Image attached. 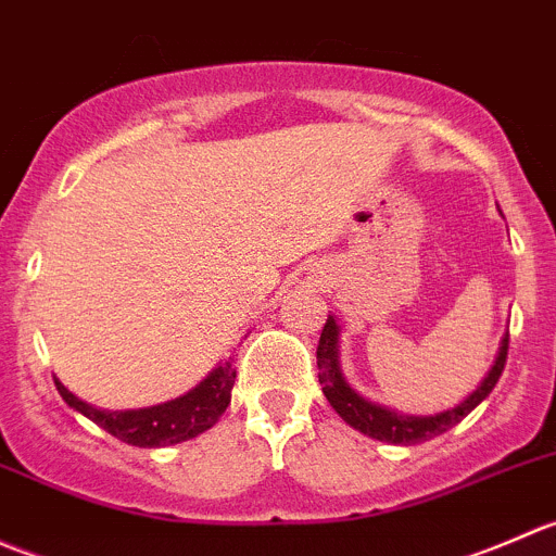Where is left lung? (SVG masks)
<instances>
[{
  "mask_svg": "<svg viewBox=\"0 0 556 556\" xmlns=\"http://www.w3.org/2000/svg\"><path fill=\"white\" fill-rule=\"evenodd\" d=\"M336 341H339V328H336V319L328 317L325 323L323 336H319L317 344V371H319V384H323L325 397H328L330 406L336 408L341 419L346 425H352L361 433L371 435L377 441H390V444H422V441L435 439V435L446 433L457 422H463L492 390H495L497 379H501L503 368H506L508 357V333L503 339L501 352H497V361L492 366V371L486 374V379L481 382L479 390L473 395L465 397L459 406H454L452 412L435 414V417H401V414L390 412V408L374 406L366 397L357 395L350 384L344 382L339 368V352H336Z\"/></svg>",
  "mask_w": 556,
  "mask_h": 556,
  "instance_id": "obj_1",
  "label": "left lung"
}]
</instances>
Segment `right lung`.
<instances>
[{"mask_svg": "<svg viewBox=\"0 0 556 556\" xmlns=\"http://www.w3.org/2000/svg\"><path fill=\"white\" fill-rule=\"evenodd\" d=\"M233 379H237V368H233L231 361H226L204 382L195 387V390H190L188 395L169 403H161V406L153 408H139V412L121 414L91 408L80 397L72 395L61 382H55V390L61 392V397L72 408L86 414L91 422H97L106 433L115 435L117 441L131 446H148L150 450V446L179 444V441H188L193 435L210 430L223 417L228 403H231Z\"/></svg>", "mask_w": 556, "mask_h": 556, "instance_id": "obj_1", "label": "right lung"}]
</instances>
